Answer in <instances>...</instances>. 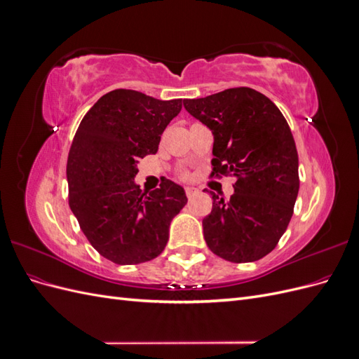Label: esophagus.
Returning <instances> with one entry per match:
<instances>
[{
	"label": "esophagus",
	"mask_w": 359,
	"mask_h": 359,
	"mask_svg": "<svg viewBox=\"0 0 359 359\" xmlns=\"http://www.w3.org/2000/svg\"><path fill=\"white\" fill-rule=\"evenodd\" d=\"M199 190L198 189H194V187H186V194H187V198H191V196H194V194H196Z\"/></svg>",
	"instance_id": "34e87169"
}]
</instances>
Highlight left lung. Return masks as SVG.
Wrapping results in <instances>:
<instances>
[{
	"label": "left lung",
	"mask_w": 359,
	"mask_h": 359,
	"mask_svg": "<svg viewBox=\"0 0 359 359\" xmlns=\"http://www.w3.org/2000/svg\"><path fill=\"white\" fill-rule=\"evenodd\" d=\"M214 135L212 175L235 177L231 199L212 196L202 220L211 252L235 264L255 262L276 248L293 214L299 177L289 124L266 95L240 86L184 100Z\"/></svg>",
	"instance_id": "8db88e82"
}]
</instances>
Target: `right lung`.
<instances>
[{"label": "right lung", "instance_id": "obj_1", "mask_svg": "<svg viewBox=\"0 0 359 359\" xmlns=\"http://www.w3.org/2000/svg\"><path fill=\"white\" fill-rule=\"evenodd\" d=\"M181 107V99L114 90L86 112L74 135L67 160L70 210L86 240L114 264L157 257L172 219L187 203L173 181L149 193L135 184L139 160L157 153L161 133Z\"/></svg>", "mask_w": 359, "mask_h": 359}]
</instances>
